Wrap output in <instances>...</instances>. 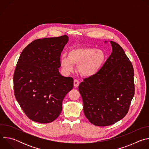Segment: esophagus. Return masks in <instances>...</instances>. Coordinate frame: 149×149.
<instances>
[{
	"mask_svg": "<svg viewBox=\"0 0 149 149\" xmlns=\"http://www.w3.org/2000/svg\"><path fill=\"white\" fill-rule=\"evenodd\" d=\"M79 82L78 80H77L76 79L74 80V86L75 87H78V86H79Z\"/></svg>",
	"mask_w": 149,
	"mask_h": 149,
	"instance_id": "obj_1",
	"label": "esophagus"
}]
</instances>
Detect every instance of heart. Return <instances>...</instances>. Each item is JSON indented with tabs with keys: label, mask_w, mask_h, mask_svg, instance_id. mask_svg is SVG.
<instances>
[{
	"label": "heart",
	"mask_w": 149,
	"mask_h": 149,
	"mask_svg": "<svg viewBox=\"0 0 149 149\" xmlns=\"http://www.w3.org/2000/svg\"><path fill=\"white\" fill-rule=\"evenodd\" d=\"M105 52L93 48H75L70 49L68 56L60 58V65L65 73L74 70V65H78V71L84 77H90L97 74L105 61Z\"/></svg>",
	"instance_id": "heart-1"
}]
</instances>
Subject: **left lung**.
<instances>
[{"label": "left lung", "instance_id": "left-lung-1", "mask_svg": "<svg viewBox=\"0 0 149 149\" xmlns=\"http://www.w3.org/2000/svg\"><path fill=\"white\" fill-rule=\"evenodd\" d=\"M110 42L112 52L109 58L97 74L84 78L78 87L84 114L97 126L110 125L123 118L134 95L132 63L120 45Z\"/></svg>", "mask_w": 149, "mask_h": 149}]
</instances>
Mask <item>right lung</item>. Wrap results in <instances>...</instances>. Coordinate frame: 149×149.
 <instances>
[{"instance_id":"obj_1","label":"right lung","mask_w":149,"mask_h":149,"mask_svg":"<svg viewBox=\"0 0 149 149\" xmlns=\"http://www.w3.org/2000/svg\"><path fill=\"white\" fill-rule=\"evenodd\" d=\"M68 36L33 40L21 53L13 75L15 98L26 116L40 123L54 121L73 88V78L61 75L60 56Z\"/></svg>"}]
</instances>
